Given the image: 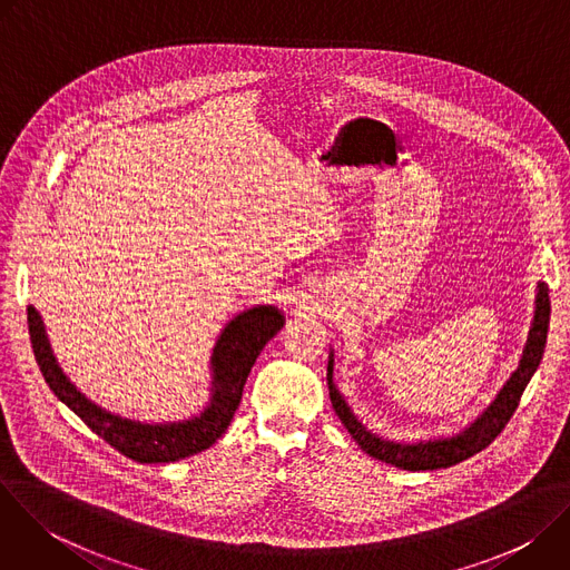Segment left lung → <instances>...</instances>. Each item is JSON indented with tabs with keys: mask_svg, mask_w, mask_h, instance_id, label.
<instances>
[{
	"mask_svg": "<svg viewBox=\"0 0 570 570\" xmlns=\"http://www.w3.org/2000/svg\"><path fill=\"white\" fill-rule=\"evenodd\" d=\"M550 324V297L548 286L543 282H537V295H534V315L530 322L528 341L523 347V354L519 358V367L510 374V379L503 383V387L497 392V396L490 401V405L478 417H473L466 426L460 431L424 438V440H387L374 431H370L352 411V405L343 396V392L336 387L334 381V350H330V365H327V383H330V396L332 405L347 429V433L356 440V444L372 458L392 464L396 469L405 471H433V469H446L453 466L484 446H490L497 435L505 429L510 417L514 415L519 399L523 390L528 387L530 379L534 376L543 350H546V336Z\"/></svg>",
	"mask_w": 570,
	"mask_h": 570,
	"instance_id": "1",
	"label": "left lung"
}]
</instances>
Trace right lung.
I'll use <instances>...</instances> for the list:
<instances>
[{
    "label": "right lung",
    "mask_w": 570,
    "mask_h": 570,
    "mask_svg": "<svg viewBox=\"0 0 570 570\" xmlns=\"http://www.w3.org/2000/svg\"><path fill=\"white\" fill-rule=\"evenodd\" d=\"M27 320L36 361L53 394L110 446L144 464L176 462L209 449L227 431L257 356L286 322L284 311L275 304H255L232 315L209 354V396L205 409L187 420L141 422L112 413L80 392L62 372L36 306L27 308Z\"/></svg>",
    "instance_id": "right-lung-1"
}]
</instances>
